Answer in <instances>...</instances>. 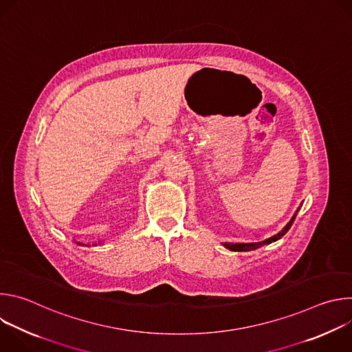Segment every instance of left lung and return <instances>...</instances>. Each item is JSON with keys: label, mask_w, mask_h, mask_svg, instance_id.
<instances>
[{"label": "left lung", "mask_w": 352, "mask_h": 352, "mask_svg": "<svg viewBox=\"0 0 352 352\" xmlns=\"http://www.w3.org/2000/svg\"><path fill=\"white\" fill-rule=\"evenodd\" d=\"M296 213H298V212H296ZM296 213L294 214V217L291 219V221L283 228V231H280L277 235H274V236H272V238H269V239H266V241H263V242H252V243H228V242H226L224 246L228 248V249H231V250H236V252H239V250H254V249H258V248H261V246H263V245H266V243H272V242L280 239V238L291 228V226H292V223H294V220H295V217H296Z\"/></svg>", "instance_id": "8db88e82"}]
</instances>
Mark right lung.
<instances>
[{"label": "right lung", "instance_id": "obj_1", "mask_svg": "<svg viewBox=\"0 0 352 352\" xmlns=\"http://www.w3.org/2000/svg\"><path fill=\"white\" fill-rule=\"evenodd\" d=\"M78 243H79V242H78ZM79 245H80V243H79Z\"/></svg>", "mask_w": 352, "mask_h": 352}]
</instances>
